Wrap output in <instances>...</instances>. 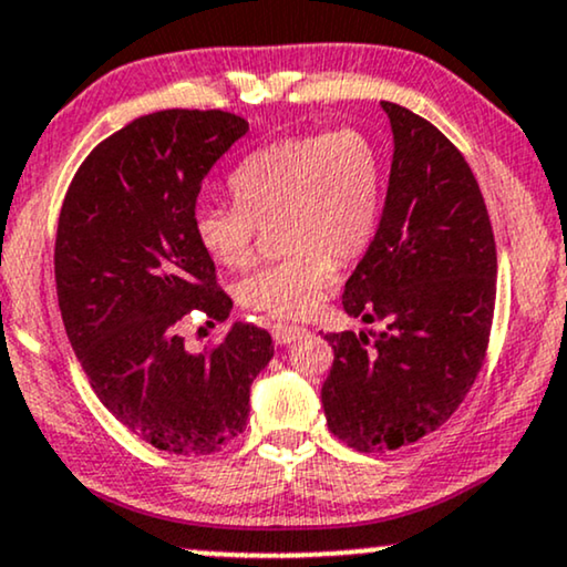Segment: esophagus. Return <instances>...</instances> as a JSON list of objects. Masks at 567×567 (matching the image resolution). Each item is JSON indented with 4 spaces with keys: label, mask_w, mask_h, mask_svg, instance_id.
Returning <instances> with one entry per match:
<instances>
[{
    "label": "esophagus",
    "mask_w": 567,
    "mask_h": 567,
    "mask_svg": "<svg viewBox=\"0 0 567 567\" xmlns=\"http://www.w3.org/2000/svg\"><path fill=\"white\" fill-rule=\"evenodd\" d=\"M300 334H306L303 327H296V324H285V321H279V324L271 327V337H275L277 346H288V342L298 340Z\"/></svg>",
    "instance_id": "34e87169"
}]
</instances>
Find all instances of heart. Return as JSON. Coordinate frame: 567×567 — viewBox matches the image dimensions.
Returning a JSON list of instances; mask_svg holds the SVG:
<instances>
[{
    "instance_id": "1",
    "label": "heart",
    "mask_w": 567,
    "mask_h": 567,
    "mask_svg": "<svg viewBox=\"0 0 567 567\" xmlns=\"http://www.w3.org/2000/svg\"><path fill=\"white\" fill-rule=\"evenodd\" d=\"M235 206L193 214L200 248L227 269L254 256L261 227H275L288 254L238 285V300L261 317L298 319L332 282L334 259L369 248L382 209V159L361 131L340 127L279 138L248 154L230 175Z\"/></svg>"
}]
</instances>
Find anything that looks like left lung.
Returning <instances> with one entry per match:
<instances>
[{
  "label": "left lung",
  "mask_w": 567,
  "mask_h": 567,
  "mask_svg": "<svg viewBox=\"0 0 567 567\" xmlns=\"http://www.w3.org/2000/svg\"><path fill=\"white\" fill-rule=\"evenodd\" d=\"M390 185L377 235L342 308L382 332L324 334L329 432L358 453L419 442L457 411L482 371L497 296V248L478 183L429 120L382 102Z\"/></svg>",
  "instance_id": "obj_1"
}]
</instances>
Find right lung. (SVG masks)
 Wrapping results in <instances>:
<instances>
[{"mask_svg":"<svg viewBox=\"0 0 567 567\" xmlns=\"http://www.w3.org/2000/svg\"><path fill=\"white\" fill-rule=\"evenodd\" d=\"M248 133L238 114H143L85 156L54 243L56 300L89 382L120 424L169 455L219 453L246 432L250 384L275 355L267 329L233 324L190 353L185 313L230 317L193 227L200 183Z\"/></svg>","mask_w":567,"mask_h":567,"instance_id":"right-lung-1","label":"right lung"}]
</instances>
